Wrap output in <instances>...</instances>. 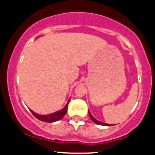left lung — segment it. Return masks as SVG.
<instances>
[{
  "label": "left lung",
  "instance_id": "1",
  "mask_svg": "<svg viewBox=\"0 0 155 155\" xmlns=\"http://www.w3.org/2000/svg\"><path fill=\"white\" fill-rule=\"evenodd\" d=\"M89 115H90V119H91V120L93 121L94 122H95V123H96V124H101V125H106V126H108V125H111V124H106V123H104V122H99V121H97V120H95V118H94L92 116V114H91V113H90V111H89Z\"/></svg>",
  "mask_w": 155,
  "mask_h": 155
}]
</instances>
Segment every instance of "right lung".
Wrapping results in <instances>:
<instances>
[{
    "label": "right lung",
    "instance_id": "1",
    "mask_svg": "<svg viewBox=\"0 0 155 155\" xmlns=\"http://www.w3.org/2000/svg\"><path fill=\"white\" fill-rule=\"evenodd\" d=\"M69 101H70V99H69L68 101L66 106H65V108H63L60 111H58L55 113L51 114H48V115H39L35 114V112H33V111H31V113L34 115V117L35 118H37L38 120L43 121V122H56V121H58L60 120H61L63 117L65 116V114L68 111V105Z\"/></svg>",
    "mask_w": 155,
    "mask_h": 155
}]
</instances>
